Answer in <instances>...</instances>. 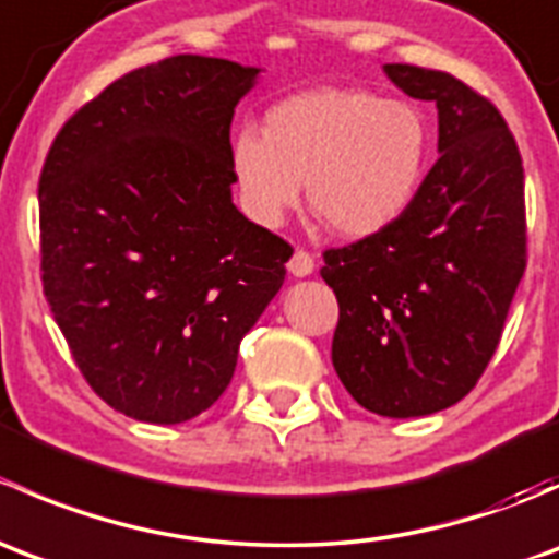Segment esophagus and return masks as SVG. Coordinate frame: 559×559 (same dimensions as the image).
Returning a JSON list of instances; mask_svg holds the SVG:
<instances>
[{
  "mask_svg": "<svg viewBox=\"0 0 559 559\" xmlns=\"http://www.w3.org/2000/svg\"><path fill=\"white\" fill-rule=\"evenodd\" d=\"M286 267H289V273L295 275V278H306V275L313 273L316 262H313L311 253L302 251V248H297V251L292 253V259H289V264H286Z\"/></svg>",
  "mask_w": 559,
  "mask_h": 559,
  "instance_id": "esophagus-1",
  "label": "esophagus"
}]
</instances>
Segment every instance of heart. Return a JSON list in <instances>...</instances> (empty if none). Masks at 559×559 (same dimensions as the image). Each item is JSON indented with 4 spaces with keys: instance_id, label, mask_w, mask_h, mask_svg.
<instances>
[{
    "instance_id": "1",
    "label": "heart",
    "mask_w": 559,
    "mask_h": 559,
    "mask_svg": "<svg viewBox=\"0 0 559 559\" xmlns=\"http://www.w3.org/2000/svg\"><path fill=\"white\" fill-rule=\"evenodd\" d=\"M430 154L432 129L421 107L326 86L270 107L264 134L240 129L229 165L240 205L262 227H281L308 183L313 211L341 238L365 240L411 211Z\"/></svg>"
}]
</instances>
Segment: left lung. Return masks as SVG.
I'll list each match as a JSON object with an SVG mask.
<instances>
[{
    "mask_svg": "<svg viewBox=\"0 0 559 559\" xmlns=\"http://www.w3.org/2000/svg\"><path fill=\"white\" fill-rule=\"evenodd\" d=\"M438 107V162L386 233L324 251L337 297L332 365L362 408L411 419L460 403L500 343L524 275V173L489 99L449 72L384 64Z\"/></svg>",
    "mask_w": 559,
    "mask_h": 559,
    "instance_id": "obj_1",
    "label": "left lung"
}]
</instances>
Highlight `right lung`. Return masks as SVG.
I'll list each match as a JSON object with an SVG mask.
<instances>
[{
  "label": "right lung",
  "instance_id": "add662e5",
  "mask_svg": "<svg viewBox=\"0 0 559 559\" xmlns=\"http://www.w3.org/2000/svg\"><path fill=\"white\" fill-rule=\"evenodd\" d=\"M259 67L170 56L56 134L39 175L43 289L110 408L180 425L229 386L292 246L233 202L229 127Z\"/></svg>",
  "mask_w": 559,
  "mask_h": 559
}]
</instances>
